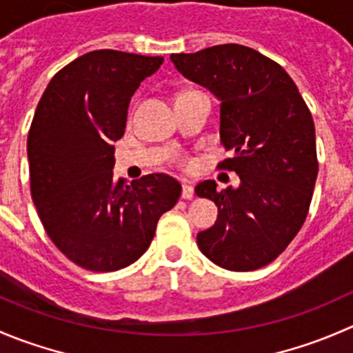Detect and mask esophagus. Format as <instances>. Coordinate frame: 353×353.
<instances>
[{
  "label": "esophagus",
  "instance_id": "obj_1",
  "mask_svg": "<svg viewBox=\"0 0 353 353\" xmlns=\"http://www.w3.org/2000/svg\"><path fill=\"white\" fill-rule=\"evenodd\" d=\"M193 196H194L193 186H191V184H188V183H184L183 184V198L184 199H191Z\"/></svg>",
  "mask_w": 353,
  "mask_h": 353
}]
</instances>
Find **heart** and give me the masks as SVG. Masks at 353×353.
Here are the masks:
<instances>
[{
  "mask_svg": "<svg viewBox=\"0 0 353 353\" xmlns=\"http://www.w3.org/2000/svg\"><path fill=\"white\" fill-rule=\"evenodd\" d=\"M183 94H186V92H183ZM176 160H177V163H181V165H186V163H188V160L184 159V157H176Z\"/></svg>",
  "mask_w": 353,
  "mask_h": 353,
  "instance_id": "heart-1",
  "label": "heart"
}]
</instances>
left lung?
<instances>
[{"mask_svg": "<svg viewBox=\"0 0 353 353\" xmlns=\"http://www.w3.org/2000/svg\"><path fill=\"white\" fill-rule=\"evenodd\" d=\"M174 66L220 99V140L237 188L203 181L196 194L219 206L215 225L196 236L199 251L232 272L279 258L301 230L318 176L311 110L279 63L241 44L170 54Z\"/></svg>", "mask_w": 353, "mask_h": 353, "instance_id": "8db88e82", "label": "left lung"}]
</instances>
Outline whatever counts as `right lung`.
I'll list each match as a JSON object with an SVG mask.
<instances>
[{
  "label": "right lung",
  "mask_w": 353,
  "mask_h": 353,
  "mask_svg": "<svg viewBox=\"0 0 353 353\" xmlns=\"http://www.w3.org/2000/svg\"><path fill=\"white\" fill-rule=\"evenodd\" d=\"M162 56L99 49L52 77L27 138L30 193L44 230L74 265L116 272L148 249L157 222L181 196L167 174L131 184L112 177L114 141L128 105Z\"/></svg>",
  "instance_id": "add662e5"
}]
</instances>
